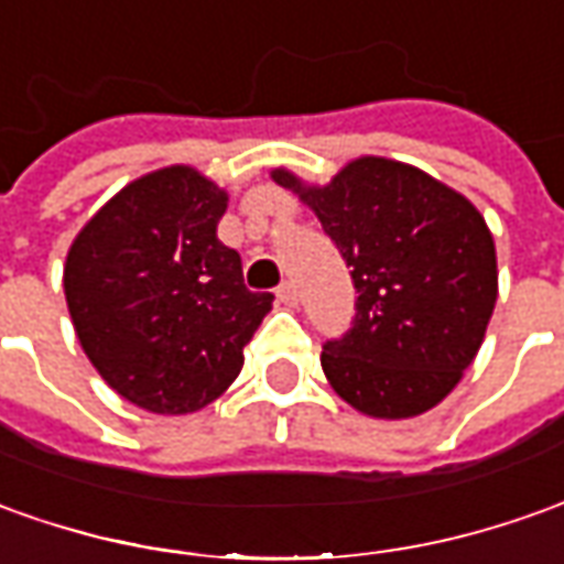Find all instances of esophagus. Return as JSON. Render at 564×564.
I'll list each match as a JSON object with an SVG mask.
<instances>
[{"instance_id": "obj_1", "label": "esophagus", "mask_w": 564, "mask_h": 564, "mask_svg": "<svg viewBox=\"0 0 564 564\" xmlns=\"http://www.w3.org/2000/svg\"><path fill=\"white\" fill-rule=\"evenodd\" d=\"M275 297H279V304L297 306V289H294L291 282H282V285L275 289Z\"/></svg>"}]
</instances>
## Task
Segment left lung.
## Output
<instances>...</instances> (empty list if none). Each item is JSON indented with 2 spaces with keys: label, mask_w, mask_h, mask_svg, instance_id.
I'll use <instances>...</instances> for the list:
<instances>
[{
  "label": "left lung",
  "mask_w": 564,
  "mask_h": 564,
  "mask_svg": "<svg viewBox=\"0 0 564 564\" xmlns=\"http://www.w3.org/2000/svg\"><path fill=\"white\" fill-rule=\"evenodd\" d=\"M273 181L316 212L352 270V325L322 347L334 393L380 421L438 405L476 359L495 313V239L476 205L426 171L380 156L352 159L325 186L285 169Z\"/></svg>",
  "instance_id": "left-lung-1"
}]
</instances>
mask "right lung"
Listing matches in <instances>:
<instances>
[{"instance_id":"right-lung-1","label":"right lung","mask_w":564,"mask_h":564,"mask_svg":"<svg viewBox=\"0 0 564 564\" xmlns=\"http://www.w3.org/2000/svg\"><path fill=\"white\" fill-rule=\"evenodd\" d=\"M227 193L189 165L119 189L69 245L64 294L85 356L116 393L153 414H189L230 387L273 306L245 289L217 239Z\"/></svg>"}]
</instances>
